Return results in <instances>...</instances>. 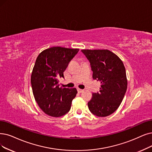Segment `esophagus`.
<instances>
[{
  "label": "esophagus",
  "instance_id": "obj_1",
  "mask_svg": "<svg viewBox=\"0 0 152 152\" xmlns=\"http://www.w3.org/2000/svg\"><path fill=\"white\" fill-rule=\"evenodd\" d=\"M77 91H78V93H82V92H83V90L81 89V88H77Z\"/></svg>",
  "mask_w": 152,
  "mask_h": 152
}]
</instances>
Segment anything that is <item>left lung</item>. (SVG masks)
Listing matches in <instances>:
<instances>
[{
  "instance_id": "1",
  "label": "left lung",
  "mask_w": 152,
  "mask_h": 152,
  "mask_svg": "<svg viewBox=\"0 0 152 152\" xmlns=\"http://www.w3.org/2000/svg\"><path fill=\"white\" fill-rule=\"evenodd\" d=\"M82 52L90 63L93 78L101 83L99 92L93 93L88 102L89 110L97 117L108 116L119 107L126 91L125 66L116 54L108 50Z\"/></svg>"
}]
</instances>
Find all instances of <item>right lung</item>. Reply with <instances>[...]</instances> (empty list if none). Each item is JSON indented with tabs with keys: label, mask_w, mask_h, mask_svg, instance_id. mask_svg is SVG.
Returning a JSON list of instances; mask_svg holds the SVG:
<instances>
[{
	"label": "right lung",
	"mask_w": 152,
	"mask_h": 152,
	"mask_svg": "<svg viewBox=\"0 0 152 152\" xmlns=\"http://www.w3.org/2000/svg\"><path fill=\"white\" fill-rule=\"evenodd\" d=\"M78 51L53 47L42 51L36 59L31 75L33 94L41 110L51 117L68 113L77 95L75 88L59 87L58 78L64 77V72Z\"/></svg>",
	"instance_id": "add662e5"
}]
</instances>
